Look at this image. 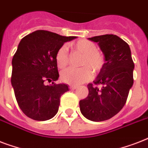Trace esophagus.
Instances as JSON below:
<instances>
[{
    "instance_id": "34e87169",
    "label": "esophagus",
    "mask_w": 148,
    "mask_h": 148,
    "mask_svg": "<svg viewBox=\"0 0 148 148\" xmlns=\"http://www.w3.org/2000/svg\"><path fill=\"white\" fill-rule=\"evenodd\" d=\"M69 88L70 90H75L76 88H77V86H75V85H70L69 86Z\"/></svg>"
}]
</instances>
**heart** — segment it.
<instances>
[{"label": "heart", "instance_id": "heart-1", "mask_svg": "<svg viewBox=\"0 0 148 148\" xmlns=\"http://www.w3.org/2000/svg\"><path fill=\"white\" fill-rule=\"evenodd\" d=\"M75 49L84 54L81 68L69 67L61 72V79L65 83L70 84H80L89 81L92 77V71L98 72L104 64L103 54L97 51V45L88 40H80L74 45ZM56 63L59 68H64L68 64L67 46L64 45L56 53Z\"/></svg>", "mask_w": 148, "mask_h": 148}]
</instances>
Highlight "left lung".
<instances>
[{
  "mask_svg": "<svg viewBox=\"0 0 148 148\" xmlns=\"http://www.w3.org/2000/svg\"><path fill=\"white\" fill-rule=\"evenodd\" d=\"M88 39L98 44L105 63L93 84H88L89 93L79 102L80 110L87 119L103 121L117 114L126 103L134 84V64L129 45L117 35L104 34Z\"/></svg>",
  "mask_w": 148,
  "mask_h": 148,
  "instance_id": "1",
  "label": "left lung"
}]
</instances>
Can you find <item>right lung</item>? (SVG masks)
<instances>
[{
  "label": "right lung",
  "instance_id": "add662e5",
  "mask_svg": "<svg viewBox=\"0 0 148 148\" xmlns=\"http://www.w3.org/2000/svg\"><path fill=\"white\" fill-rule=\"evenodd\" d=\"M76 38L39 30L20 41L12 59L11 84L21 110L31 119L47 121L58 113L60 98L69 90L68 86L45 83L58 80L56 53L65 42Z\"/></svg>",
  "mask_w": 148,
  "mask_h": 148
}]
</instances>
